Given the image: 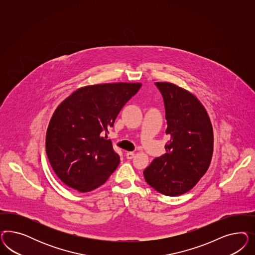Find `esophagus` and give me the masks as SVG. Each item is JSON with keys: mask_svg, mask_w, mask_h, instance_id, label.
<instances>
[{"mask_svg": "<svg viewBox=\"0 0 255 255\" xmlns=\"http://www.w3.org/2000/svg\"><path fill=\"white\" fill-rule=\"evenodd\" d=\"M133 157H134V153H133V152H131V151L126 152V158H127L128 160H131Z\"/></svg>", "mask_w": 255, "mask_h": 255, "instance_id": "esophagus-1", "label": "esophagus"}]
</instances>
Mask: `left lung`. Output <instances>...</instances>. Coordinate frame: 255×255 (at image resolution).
I'll use <instances>...</instances> for the list:
<instances>
[{"instance_id": "left-lung-1", "label": "left lung", "mask_w": 255, "mask_h": 255, "mask_svg": "<svg viewBox=\"0 0 255 255\" xmlns=\"http://www.w3.org/2000/svg\"><path fill=\"white\" fill-rule=\"evenodd\" d=\"M162 93L169 140L165 153L144 170L147 184L167 196L193 189L208 171L213 153L209 114L193 93L169 82H156Z\"/></svg>"}]
</instances>
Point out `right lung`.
Returning a JSON list of instances; mask_svg holds the SVG:
<instances>
[{
  "instance_id": "add662e5",
  "label": "right lung",
  "mask_w": 255,
  "mask_h": 255,
  "mask_svg": "<svg viewBox=\"0 0 255 255\" xmlns=\"http://www.w3.org/2000/svg\"><path fill=\"white\" fill-rule=\"evenodd\" d=\"M141 86L125 82L85 86L56 108L46 131V151L65 185L88 193L103 185L116 170L120 156L107 133Z\"/></svg>"
}]
</instances>
